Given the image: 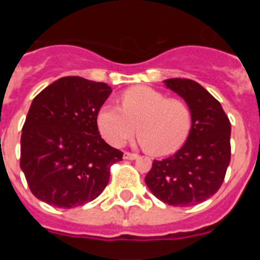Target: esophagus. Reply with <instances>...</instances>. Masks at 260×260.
<instances>
[{"instance_id":"1","label":"esophagus","mask_w":260,"mask_h":260,"mask_svg":"<svg viewBox=\"0 0 260 260\" xmlns=\"http://www.w3.org/2000/svg\"><path fill=\"white\" fill-rule=\"evenodd\" d=\"M139 157L138 153H133V152H123V158L126 160H135V158Z\"/></svg>"}]
</instances>
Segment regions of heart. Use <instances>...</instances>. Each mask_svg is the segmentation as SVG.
Segmentation results:
<instances>
[{"instance_id": "heart-1", "label": "heart", "mask_w": 260, "mask_h": 260, "mask_svg": "<svg viewBox=\"0 0 260 260\" xmlns=\"http://www.w3.org/2000/svg\"><path fill=\"white\" fill-rule=\"evenodd\" d=\"M121 108L104 105L98 113L99 130L112 146H121L135 132L139 143L155 155H167L180 148L191 128V110L180 99H173L150 87L138 86L119 96Z\"/></svg>"}]
</instances>
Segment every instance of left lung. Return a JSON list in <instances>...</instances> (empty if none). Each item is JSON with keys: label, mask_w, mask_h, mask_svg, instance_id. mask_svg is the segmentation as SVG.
Returning <instances> with one entry per match:
<instances>
[{"label": "left lung", "mask_w": 260, "mask_h": 260, "mask_svg": "<svg viewBox=\"0 0 260 260\" xmlns=\"http://www.w3.org/2000/svg\"><path fill=\"white\" fill-rule=\"evenodd\" d=\"M164 83L189 105L191 128L182 148L153 160L144 181L164 203L189 207L211 198L222 185L231 162V122L221 104L194 80L173 78Z\"/></svg>", "instance_id": "left-lung-1"}]
</instances>
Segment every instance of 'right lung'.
I'll return each instance as SVG.
<instances>
[{
	"instance_id": "obj_1",
	"label": "right lung",
	"mask_w": 260,
	"mask_h": 260,
	"mask_svg": "<svg viewBox=\"0 0 260 260\" xmlns=\"http://www.w3.org/2000/svg\"><path fill=\"white\" fill-rule=\"evenodd\" d=\"M112 92L108 84L63 77L34 99L20 138V169L36 198L58 208L93 201L122 160L105 143L98 113Z\"/></svg>"
}]
</instances>
